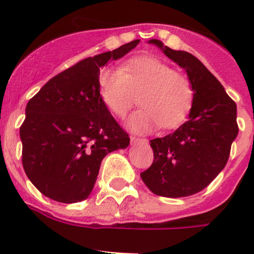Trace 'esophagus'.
Segmentation results:
<instances>
[{
  "label": "esophagus",
  "mask_w": 254,
  "mask_h": 254,
  "mask_svg": "<svg viewBox=\"0 0 254 254\" xmlns=\"http://www.w3.org/2000/svg\"><path fill=\"white\" fill-rule=\"evenodd\" d=\"M146 143L147 140L146 138H138V137H131V143L132 145H136V143Z\"/></svg>",
  "instance_id": "esophagus-1"
}]
</instances>
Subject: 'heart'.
<instances>
[{
  "label": "heart",
  "mask_w": 254,
  "mask_h": 254,
  "mask_svg": "<svg viewBox=\"0 0 254 254\" xmlns=\"http://www.w3.org/2000/svg\"><path fill=\"white\" fill-rule=\"evenodd\" d=\"M100 98L116 117H125L138 96L141 109L127 121L136 133H147L160 126L174 128L186 120L193 104V86L183 73L149 56L136 57L121 68L100 73Z\"/></svg>",
  "instance_id": "b5f03b06"
}]
</instances>
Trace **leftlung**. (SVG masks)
Masks as SVG:
<instances>
[{"mask_svg":"<svg viewBox=\"0 0 254 254\" xmlns=\"http://www.w3.org/2000/svg\"><path fill=\"white\" fill-rule=\"evenodd\" d=\"M149 43L185 69L194 98L187 122L173 133L150 141L154 161L141 178L158 196H192L207 187L228 163L238 136L237 104L193 55L174 51L158 39Z\"/></svg>","mask_w":254,"mask_h":254,"instance_id":"1","label":"left lung"}]
</instances>
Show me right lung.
Wrapping results in <instances>:
<instances>
[{
    "instance_id": "add662e5",
    "label": "right lung",
    "mask_w": 254,
    "mask_h": 254,
    "mask_svg": "<svg viewBox=\"0 0 254 254\" xmlns=\"http://www.w3.org/2000/svg\"><path fill=\"white\" fill-rule=\"evenodd\" d=\"M132 40L112 52L85 58L51 78L25 109L20 127L22 167L49 198L75 203L89 197L104 156L129 145L100 98V67L126 56Z\"/></svg>"
}]
</instances>
